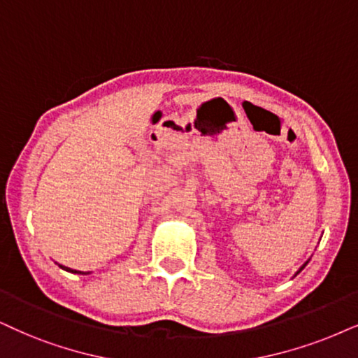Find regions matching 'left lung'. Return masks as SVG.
<instances>
[{"label":"left lung","mask_w":358,"mask_h":358,"mask_svg":"<svg viewBox=\"0 0 358 358\" xmlns=\"http://www.w3.org/2000/svg\"><path fill=\"white\" fill-rule=\"evenodd\" d=\"M302 268H304V266H302ZM302 268H301V269H302Z\"/></svg>","instance_id":"8db88e82"}]
</instances>
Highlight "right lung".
I'll return each mask as SVG.
<instances>
[{
  "label": "right lung",
  "instance_id": "add662e5",
  "mask_svg": "<svg viewBox=\"0 0 358 358\" xmlns=\"http://www.w3.org/2000/svg\"><path fill=\"white\" fill-rule=\"evenodd\" d=\"M62 269H66V271H69V273H78V274H87V273H80V271H74V269H69V268H64V266H61Z\"/></svg>",
  "mask_w": 358,
  "mask_h": 358
}]
</instances>
